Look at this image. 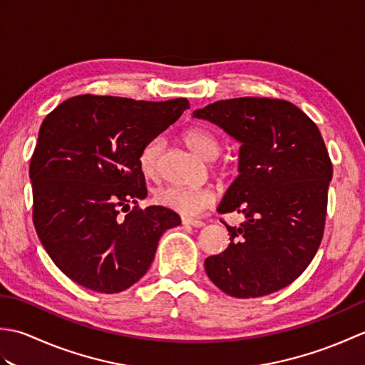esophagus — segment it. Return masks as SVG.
Masks as SVG:
<instances>
[{"label": "esophagus", "mask_w": 365, "mask_h": 365, "mask_svg": "<svg viewBox=\"0 0 365 365\" xmlns=\"http://www.w3.org/2000/svg\"><path fill=\"white\" fill-rule=\"evenodd\" d=\"M183 226H191V227H202L205 224L199 220H191V218H182Z\"/></svg>", "instance_id": "34e87169"}]
</instances>
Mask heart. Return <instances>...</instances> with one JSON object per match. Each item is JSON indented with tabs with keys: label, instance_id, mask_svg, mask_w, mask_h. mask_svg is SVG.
Wrapping results in <instances>:
<instances>
[{
	"label": "heart",
	"instance_id": "b5f03b06",
	"mask_svg": "<svg viewBox=\"0 0 365 365\" xmlns=\"http://www.w3.org/2000/svg\"><path fill=\"white\" fill-rule=\"evenodd\" d=\"M185 141L191 147L192 152H196L204 160H213L220 153V143L216 141L213 135L202 128H190L185 133ZM161 150V138H153L143 147L141 155H139V165H141V169L145 175H157ZM155 199H157L160 205L169 208V210H174L185 216H196L213 204L215 195L210 188L175 187V185H169V187L157 190Z\"/></svg>",
	"mask_w": 365,
	"mask_h": 365
}]
</instances>
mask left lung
<instances>
[{"label":"left lung","instance_id":"obj_1","mask_svg":"<svg viewBox=\"0 0 365 365\" xmlns=\"http://www.w3.org/2000/svg\"><path fill=\"white\" fill-rule=\"evenodd\" d=\"M240 144L238 177L218 213H242L226 227V251L205 259L210 281L235 298H259L292 284L312 262L327 218L332 165L319 127L279 98L220 100L192 113Z\"/></svg>","mask_w":365,"mask_h":365}]
</instances>
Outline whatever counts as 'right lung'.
I'll list each match as a JSON object with an SVG mask.
<instances>
[{
	"label": "right lung",
	"mask_w": 365,
	"mask_h": 365,
	"mask_svg": "<svg viewBox=\"0 0 365 365\" xmlns=\"http://www.w3.org/2000/svg\"><path fill=\"white\" fill-rule=\"evenodd\" d=\"M187 108V98L78 96L42 122L29 166L33 221L54 265L73 282L98 293L127 290L150 268L161 235L180 224L166 207L130 204L147 197L143 147Z\"/></svg>",
	"instance_id": "right-lung-1"
}]
</instances>
